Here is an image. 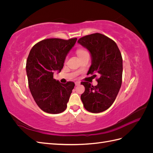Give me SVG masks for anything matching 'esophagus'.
<instances>
[{
	"label": "esophagus",
	"instance_id": "esophagus-1",
	"mask_svg": "<svg viewBox=\"0 0 153 153\" xmlns=\"http://www.w3.org/2000/svg\"><path fill=\"white\" fill-rule=\"evenodd\" d=\"M75 85H78L80 84V82H78V81H76V82H75Z\"/></svg>",
	"mask_w": 153,
	"mask_h": 153
}]
</instances>
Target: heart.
<instances>
[{
	"instance_id": "obj_1",
	"label": "heart",
	"mask_w": 153,
	"mask_h": 153,
	"mask_svg": "<svg viewBox=\"0 0 153 153\" xmlns=\"http://www.w3.org/2000/svg\"><path fill=\"white\" fill-rule=\"evenodd\" d=\"M84 50H78V51H77V53L78 54V53H80V52H84Z\"/></svg>"
}]
</instances>
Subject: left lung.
<instances>
[{
  "label": "left lung",
  "instance_id": "8db88e82",
  "mask_svg": "<svg viewBox=\"0 0 153 153\" xmlns=\"http://www.w3.org/2000/svg\"><path fill=\"white\" fill-rule=\"evenodd\" d=\"M78 43L89 51L91 66L89 74H97L96 86L82 82L85 91L81 95L84 108L92 113L107 110L116 98L122 84L123 58L115 41L102 34L94 33L82 37ZM93 76H96V75Z\"/></svg>",
  "mask_w": 153,
  "mask_h": 153
}]
</instances>
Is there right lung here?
<instances>
[{
	"mask_svg": "<svg viewBox=\"0 0 153 153\" xmlns=\"http://www.w3.org/2000/svg\"><path fill=\"white\" fill-rule=\"evenodd\" d=\"M76 40L46 39L30 51L26 63L29 89L36 104L45 112L59 114L67 107L75 83L61 84L54 79L53 73L61 72L66 55Z\"/></svg>",
	"mask_w": 153,
	"mask_h": 153,
	"instance_id": "obj_1",
	"label": "right lung"
}]
</instances>
